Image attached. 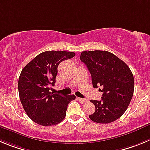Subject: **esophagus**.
I'll list each match as a JSON object with an SVG mask.
<instances>
[{
  "instance_id": "1",
  "label": "esophagus",
  "mask_w": 150,
  "mask_h": 150,
  "mask_svg": "<svg viewBox=\"0 0 150 150\" xmlns=\"http://www.w3.org/2000/svg\"><path fill=\"white\" fill-rule=\"evenodd\" d=\"M78 99L79 100V102H80L81 103H82V104H84V103H86V102H87V99H86V98H78Z\"/></svg>"
}]
</instances>
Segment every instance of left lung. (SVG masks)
Wrapping results in <instances>:
<instances>
[{
    "label": "left lung",
    "instance_id": "left-lung-1",
    "mask_svg": "<svg viewBox=\"0 0 150 150\" xmlns=\"http://www.w3.org/2000/svg\"><path fill=\"white\" fill-rule=\"evenodd\" d=\"M80 59L90 71L94 88L103 92L100 101L91 100L96 107L89 116L98 123H110L125 113L134 93V77L125 62L107 51L82 52Z\"/></svg>",
    "mask_w": 150,
    "mask_h": 150
}]
</instances>
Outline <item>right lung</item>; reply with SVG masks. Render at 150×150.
Listing matches in <instances>:
<instances>
[{
  "mask_svg": "<svg viewBox=\"0 0 150 150\" xmlns=\"http://www.w3.org/2000/svg\"><path fill=\"white\" fill-rule=\"evenodd\" d=\"M64 51H47L28 63L18 78V93L26 114L33 122L43 126L57 125L66 117L67 106L75 95L61 96L50 92L54 86L60 62L75 57Z\"/></svg>",
  "mask_w": 150,
  "mask_h": 150,
  "instance_id": "1",
  "label": "right lung"
}]
</instances>
